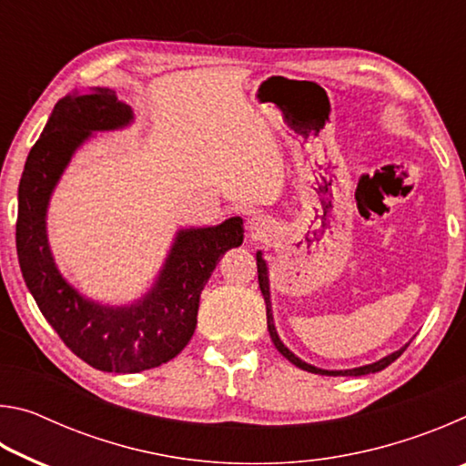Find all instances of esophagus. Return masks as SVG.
I'll list each match as a JSON object with an SVG mask.
<instances>
[{
  "label": "esophagus",
  "instance_id": "obj_1",
  "mask_svg": "<svg viewBox=\"0 0 466 466\" xmlns=\"http://www.w3.org/2000/svg\"><path fill=\"white\" fill-rule=\"evenodd\" d=\"M248 230L252 232V236H257V238H263V236H267V232L271 230L269 219H265L263 216L250 218L248 219Z\"/></svg>",
  "mask_w": 466,
  "mask_h": 466
}]
</instances>
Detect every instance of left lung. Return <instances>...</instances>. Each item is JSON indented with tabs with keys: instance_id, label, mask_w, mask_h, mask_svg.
I'll return each instance as SVG.
<instances>
[{
	"instance_id": "left-lung-1",
	"label": "left lung",
	"mask_w": 466,
	"mask_h": 466,
	"mask_svg": "<svg viewBox=\"0 0 466 466\" xmlns=\"http://www.w3.org/2000/svg\"><path fill=\"white\" fill-rule=\"evenodd\" d=\"M257 271H258V288H261V294L265 298V306H267V329H269V335H271V341L273 345L278 347V351L281 353L283 358L289 360L291 364L306 370V372H312V374H320V376H366V374H374V372H380L386 366H390L394 360H397L400 353L407 350V345L400 347V350L389 353V356H384L382 360L374 361V364H366V366H360V368H351V370H322L317 368L312 364H306V361L299 360L294 351H289L286 345L278 335V329H275V322H273V310H271V291H269V267H267V261L263 258V252L258 250L257 252Z\"/></svg>"
}]
</instances>
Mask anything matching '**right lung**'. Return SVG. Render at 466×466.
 <instances>
[{
  "label": "right lung",
  "instance_id": "right-lung-1",
  "mask_svg": "<svg viewBox=\"0 0 466 466\" xmlns=\"http://www.w3.org/2000/svg\"><path fill=\"white\" fill-rule=\"evenodd\" d=\"M133 119L131 106L108 88L61 98L26 157L15 222L22 278L38 310L77 358L115 374L157 368L185 350L205 283L224 252L244 238L238 216L218 226L183 228L152 288L131 304H100L63 278L46 236L51 195L86 141L98 131L129 127Z\"/></svg>",
  "mask_w": 466,
  "mask_h": 466
}]
</instances>
